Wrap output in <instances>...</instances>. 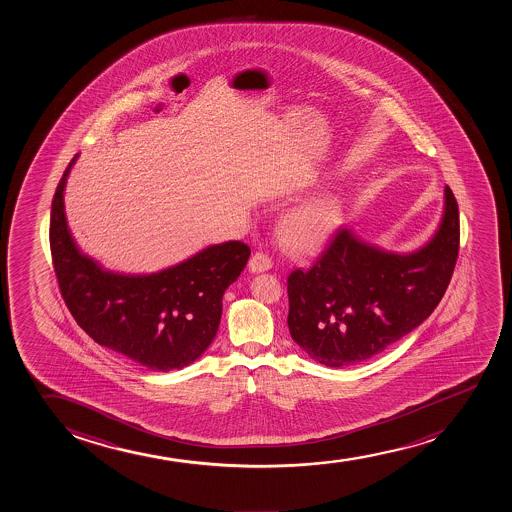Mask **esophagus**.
<instances>
[{"label": "esophagus", "mask_w": 512, "mask_h": 512, "mask_svg": "<svg viewBox=\"0 0 512 512\" xmlns=\"http://www.w3.org/2000/svg\"><path fill=\"white\" fill-rule=\"evenodd\" d=\"M248 267H250L252 272H265V270H269L270 267H272V260H270L267 253L255 252L252 257H250Z\"/></svg>", "instance_id": "34e87169"}]
</instances>
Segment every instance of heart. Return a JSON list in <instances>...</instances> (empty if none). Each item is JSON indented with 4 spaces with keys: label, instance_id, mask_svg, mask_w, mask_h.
Here are the masks:
<instances>
[{
    "label": "heart",
    "instance_id": "b5f03b06",
    "mask_svg": "<svg viewBox=\"0 0 512 512\" xmlns=\"http://www.w3.org/2000/svg\"><path fill=\"white\" fill-rule=\"evenodd\" d=\"M340 218L338 201L331 196L313 199L282 220L279 238L294 253L309 252L330 237Z\"/></svg>",
    "mask_w": 512,
    "mask_h": 512
}]
</instances>
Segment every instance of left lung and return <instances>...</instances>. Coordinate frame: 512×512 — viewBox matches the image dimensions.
Listing matches in <instances>:
<instances>
[{"label":"left lung","mask_w":512,"mask_h":512,"mask_svg":"<svg viewBox=\"0 0 512 512\" xmlns=\"http://www.w3.org/2000/svg\"><path fill=\"white\" fill-rule=\"evenodd\" d=\"M435 238L416 253L396 255L345 228L309 269L287 277L292 340L326 367H347L384 352L421 325L440 304L460 250V213L450 187Z\"/></svg>","instance_id":"obj_1"}]
</instances>
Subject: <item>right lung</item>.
Returning a JSON list of instances; mask_svg holds the SVG:
<instances>
[{
    "label": "right lung",
    "instance_id": "obj_1",
    "mask_svg": "<svg viewBox=\"0 0 512 512\" xmlns=\"http://www.w3.org/2000/svg\"><path fill=\"white\" fill-rule=\"evenodd\" d=\"M76 157L55 189L50 253L67 309L96 343L160 372L182 369L216 336L221 297L245 269L250 247L226 242L150 275L105 272L72 242L64 216V186Z\"/></svg>",
    "mask_w": 512,
    "mask_h": 512
}]
</instances>
